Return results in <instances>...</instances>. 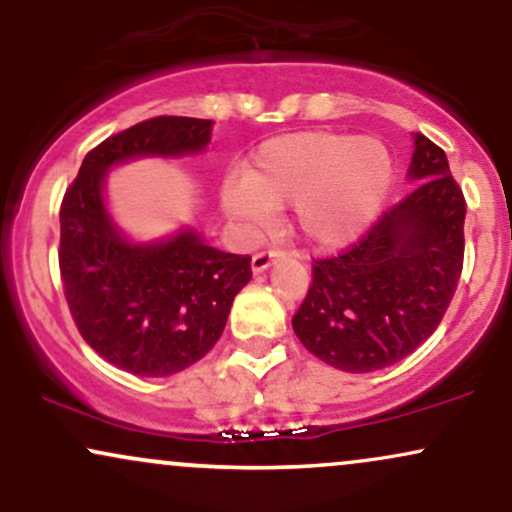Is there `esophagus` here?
<instances>
[{
    "instance_id": "obj_1",
    "label": "esophagus",
    "mask_w": 512,
    "mask_h": 512,
    "mask_svg": "<svg viewBox=\"0 0 512 512\" xmlns=\"http://www.w3.org/2000/svg\"><path fill=\"white\" fill-rule=\"evenodd\" d=\"M281 255H284V250H279V248L255 252V255H252V272H255V274L264 272V269H267L274 260H279Z\"/></svg>"
}]
</instances>
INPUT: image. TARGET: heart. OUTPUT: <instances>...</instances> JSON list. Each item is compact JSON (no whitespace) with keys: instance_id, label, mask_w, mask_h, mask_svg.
<instances>
[{"instance_id":"1","label":"heart","mask_w":512,"mask_h":512,"mask_svg":"<svg viewBox=\"0 0 512 512\" xmlns=\"http://www.w3.org/2000/svg\"><path fill=\"white\" fill-rule=\"evenodd\" d=\"M390 185L392 158L380 139L301 132L264 142L245 178L223 187V204L250 223H264L274 209L296 204L303 236L337 248L373 223Z\"/></svg>"}]
</instances>
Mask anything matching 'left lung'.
Segmentation results:
<instances>
[{"instance_id":"1","label":"left lung","mask_w":512,"mask_h":512,"mask_svg":"<svg viewBox=\"0 0 512 512\" xmlns=\"http://www.w3.org/2000/svg\"><path fill=\"white\" fill-rule=\"evenodd\" d=\"M409 178L419 185L349 248L313 260V281L293 315L310 354L346 373L409 356L436 332L464 262L462 187L445 151L414 137Z\"/></svg>"}]
</instances>
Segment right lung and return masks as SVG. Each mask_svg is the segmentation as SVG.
Returning a JSON list of instances; mask_svg holds the SVG:
<instances>
[{"label":"right lung","instance_id":"add662e5","mask_svg":"<svg viewBox=\"0 0 512 512\" xmlns=\"http://www.w3.org/2000/svg\"><path fill=\"white\" fill-rule=\"evenodd\" d=\"M211 120L158 115L91 149L60 207V274L86 344L127 373L163 378L219 342L236 293L252 279L250 255L211 248L197 233L129 245L103 204V178L134 156L202 151Z\"/></svg>","mask_w":512,"mask_h":512}]
</instances>
